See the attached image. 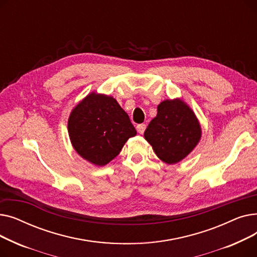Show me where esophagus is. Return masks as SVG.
Wrapping results in <instances>:
<instances>
[{"label":"esophagus","instance_id":"1","mask_svg":"<svg viewBox=\"0 0 257 257\" xmlns=\"http://www.w3.org/2000/svg\"><path fill=\"white\" fill-rule=\"evenodd\" d=\"M137 130H138V132H139L140 134H143V133L145 132V130H146V125H145V124H140V125H138V126H137Z\"/></svg>","mask_w":257,"mask_h":257}]
</instances>
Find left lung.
<instances>
[{
	"mask_svg": "<svg viewBox=\"0 0 257 257\" xmlns=\"http://www.w3.org/2000/svg\"><path fill=\"white\" fill-rule=\"evenodd\" d=\"M199 119L192 108L179 98L165 100L148 125L144 137L157 157L175 165L190 154L201 140Z\"/></svg>",
	"mask_w": 257,
	"mask_h": 257,
	"instance_id": "8db88e82",
	"label": "left lung"
}]
</instances>
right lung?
I'll return each instance as SVG.
<instances>
[{
	"label": "right lung",
	"instance_id": "1",
	"mask_svg": "<svg viewBox=\"0 0 257 257\" xmlns=\"http://www.w3.org/2000/svg\"><path fill=\"white\" fill-rule=\"evenodd\" d=\"M67 131L75 151L98 167L110 163L126 142L137 136L128 114L116 100L94 91L73 108Z\"/></svg>",
	"mask_w": 257,
	"mask_h": 257
}]
</instances>
